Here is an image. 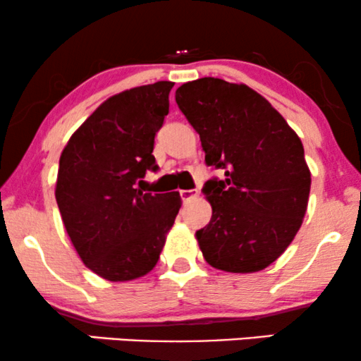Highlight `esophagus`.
I'll use <instances>...</instances> for the list:
<instances>
[{"instance_id": "esophagus-1", "label": "esophagus", "mask_w": 361, "mask_h": 361, "mask_svg": "<svg viewBox=\"0 0 361 361\" xmlns=\"http://www.w3.org/2000/svg\"><path fill=\"white\" fill-rule=\"evenodd\" d=\"M197 195H199V190L197 189H184V190H180V197H182V201H184V202H188V201H190V199L197 197Z\"/></svg>"}]
</instances>
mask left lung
Segmentation results:
<instances>
[{"label": "left lung", "mask_w": 361, "mask_h": 361, "mask_svg": "<svg viewBox=\"0 0 361 361\" xmlns=\"http://www.w3.org/2000/svg\"><path fill=\"white\" fill-rule=\"evenodd\" d=\"M176 102L201 137L207 166L221 169L202 192L211 222L197 235L204 259L228 273H256L286 251L308 207L311 173L300 137L247 85L199 78Z\"/></svg>", "instance_id": "left-lung-1"}]
</instances>
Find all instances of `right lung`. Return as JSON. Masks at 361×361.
Returning a JSON list of instances; mask_svg holds the SVG:
<instances>
[{"label": "right lung", "instance_id": "obj_1", "mask_svg": "<svg viewBox=\"0 0 361 361\" xmlns=\"http://www.w3.org/2000/svg\"><path fill=\"white\" fill-rule=\"evenodd\" d=\"M172 82L110 97L70 137L55 197L65 229L88 269L130 281L154 269L180 209L179 192H142L155 133L169 114Z\"/></svg>", "mask_w": 361, "mask_h": 361}]
</instances>
